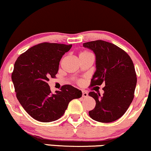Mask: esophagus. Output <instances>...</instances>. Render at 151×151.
<instances>
[{"label": "esophagus", "mask_w": 151, "mask_h": 151, "mask_svg": "<svg viewBox=\"0 0 151 151\" xmlns=\"http://www.w3.org/2000/svg\"><path fill=\"white\" fill-rule=\"evenodd\" d=\"M82 96L83 97H87L88 96V92L85 91V90H83L82 91Z\"/></svg>", "instance_id": "1"}]
</instances>
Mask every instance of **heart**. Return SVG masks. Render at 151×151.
I'll return each mask as SVG.
<instances>
[{
	"instance_id": "heart-1",
	"label": "heart",
	"mask_w": 151,
	"mask_h": 151,
	"mask_svg": "<svg viewBox=\"0 0 151 151\" xmlns=\"http://www.w3.org/2000/svg\"><path fill=\"white\" fill-rule=\"evenodd\" d=\"M88 55H93V54H92V53L89 52V51H82V52L80 54V56H88ZM78 83H82V81H78Z\"/></svg>"
}]
</instances>
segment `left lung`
Masks as SVG:
<instances>
[{
    "mask_svg": "<svg viewBox=\"0 0 151 151\" xmlns=\"http://www.w3.org/2000/svg\"><path fill=\"white\" fill-rule=\"evenodd\" d=\"M96 56V71L90 86H105L103 95L90 92L96 104L89 115L102 123L117 120L124 114L134 97L137 78L134 63L129 54L114 44L102 40L83 43Z\"/></svg>",
    "mask_w": 151,
    "mask_h": 151,
    "instance_id": "obj_1",
    "label": "left lung"
}]
</instances>
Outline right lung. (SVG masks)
Returning <instances> with one entry per match:
<instances>
[{
  "label": "right lung",
  "instance_id": "add662e5",
  "mask_svg": "<svg viewBox=\"0 0 151 151\" xmlns=\"http://www.w3.org/2000/svg\"><path fill=\"white\" fill-rule=\"evenodd\" d=\"M72 44L44 42L19 55L12 73L16 97L24 110L42 122L56 121L63 116L69 102L82 92L70 85L51 93L47 82L54 78L61 58Z\"/></svg>",
  "mask_w": 151,
  "mask_h": 151
}]
</instances>
